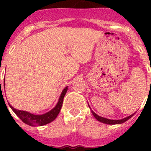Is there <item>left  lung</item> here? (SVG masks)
I'll return each mask as SVG.
<instances>
[{"label": "left lung", "mask_w": 151, "mask_h": 151, "mask_svg": "<svg viewBox=\"0 0 151 151\" xmlns=\"http://www.w3.org/2000/svg\"><path fill=\"white\" fill-rule=\"evenodd\" d=\"M92 113H93V115H94V116L95 117L96 119H97V120L100 121V122H103V123H106V124H110V125H115V124H120V123H123V122H125V121H127L128 119H129L131 118V117L134 114H132V115L126 117V118H124L122 119H119V120H113V119H106V118H104V117H101L100 116L97 115L94 112L91 111Z\"/></svg>", "instance_id": "8db88e82"}]
</instances>
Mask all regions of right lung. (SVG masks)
I'll return each instance as SVG.
<instances>
[{
	"mask_svg": "<svg viewBox=\"0 0 151 151\" xmlns=\"http://www.w3.org/2000/svg\"><path fill=\"white\" fill-rule=\"evenodd\" d=\"M68 87H66L63 91L62 94L57 104L56 105L55 107L53 110H50L48 113L42 114V115H35L32 113H30L29 112L22 111V110H19L13 108L11 105H10L13 111L16 113V115L19 116L21 120L26 124H28L29 125H32V126H41V125H46L47 123H50L52 121H54L57 116L59 114L60 109L63 105V97L67 91Z\"/></svg>",
	"mask_w": 151,
	"mask_h": 151,
	"instance_id": "obj_1",
	"label": "right lung"
}]
</instances>
